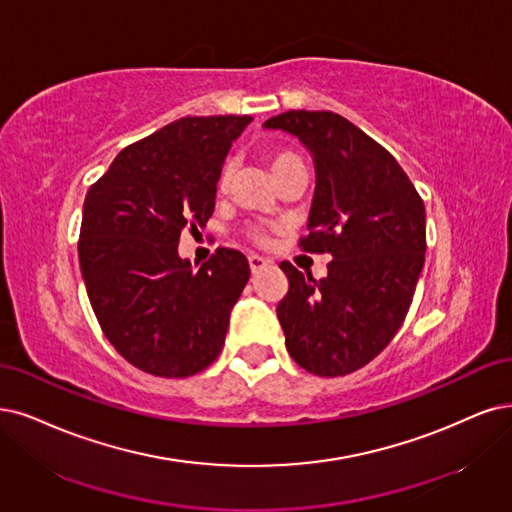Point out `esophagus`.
<instances>
[{
    "mask_svg": "<svg viewBox=\"0 0 512 512\" xmlns=\"http://www.w3.org/2000/svg\"><path fill=\"white\" fill-rule=\"evenodd\" d=\"M249 266H251V272L257 274V272H261V270H266V268L270 266V261L259 257V255H249Z\"/></svg>",
    "mask_w": 512,
    "mask_h": 512,
    "instance_id": "esophagus-1",
    "label": "esophagus"
}]
</instances>
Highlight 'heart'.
Returning a JSON list of instances; mask_svg holds the SVG:
<instances>
[{
  "instance_id": "heart-1",
  "label": "heart",
  "mask_w": 512,
  "mask_h": 512,
  "mask_svg": "<svg viewBox=\"0 0 512 512\" xmlns=\"http://www.w3.org/2000/svg\"><path fill=\"white\" fill-rule=\"evenodd\" d=\"M266 160L272 168V173L276 179L285 177L287 173H291V170H306L304 166V160H301V156L297 154V151L293 149H287V147H276V149H268L266 151ZM232 177H234V164L232 162H225L219 170V179H217V189L221 194H225L227 189H230L232 185ZM249 236L255 240V242H266V230H261V227H251Z\"/></svg>"
}]
</instances>
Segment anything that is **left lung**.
Wrapping results in <instances>:
<instances>
[{"label":"left lung","instance_id":"obj_1","mask_svg":"<svg viewBox=\"0 0 512 512\" xmlns=\"http://www.w3.org/2000/svg\"><path fill=\"white\" fill-rule=\"evenodd\" d=\"M263 126L310 149L316 189L299 246L333 257L320 280L280 263L287 350L314 375H348L390 344L409 312L426 253L424 200L390 151L339 113L293 109Z\"/></svg>","mask_w":512,"mask_h":512}]
</instances>
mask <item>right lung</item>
<instances>
[{"label":"right lung","instance_id":"add662e5","mask_svg":"<svg viewBox=\"0 0 512 512\" xmlns=\"http://www.w3.org/2000/svg\"><path fill=\"white\" fill-rule=\"evenodd\" d=\"M251 120L170 122L124 147L88 189L78 253L90 306L111 346L145 373L189 377L225 344L249 261L217 249L194 270L177 246L211 219L223 160Z\"/></svg>","mask_w":512,"mask_h":512}]
</instances>
